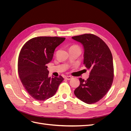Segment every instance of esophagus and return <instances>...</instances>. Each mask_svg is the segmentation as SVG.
<instances>
[{
    "mask_svg": "<svg viewBox=\"0 0 131 131\" xmlns=\"http://www.w3.org/2000/svg\"><path fill=\"white\" fill-rule=\"evenodd\" d=\"M72 78L71 77H70V76H67L66 77V79H67V80H70L71 79H72Z\"/></svg>",
    "mask_w": 131,
    "mask_h": 131,
    "instance_id": "1",
    "label": "esophagus"
}]
</instances>
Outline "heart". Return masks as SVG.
<instances>
[{
  "mask_svg": "<svg viewBox=\"0 0 131 131\" xmlns=\"http://www.w3.org/2000/svg\"><path fill=\"white\" fill-rule=\"evenodd\" d=\"M76 47V48H79V49H80V47H79L78 46H73L72 47Z\"/></svg>",
  "mask_w": 131,
  "mask_h": 131,
  "instance_id": "b5f03b06",
  "label": "heart"
}]
</instances>
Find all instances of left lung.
<instances>
[{"mask_svg":"<svg viewBox=\"0 0 131 131\" xmlns=\"http://www.w3.org/2000/svg\"><path fill=\"white\" fill-rule=\"evenodd\" d=\"M84 46V64L90 70L89 78L79 79L75 90L76 97L87 104L98 102L108 92L113 84L114 66L112 52L102 39L92 34L73 37Z\"/></svg>","mask_w":131,"mask_h":131,"instance_id":"1","label":"left lung"}]
</instances>
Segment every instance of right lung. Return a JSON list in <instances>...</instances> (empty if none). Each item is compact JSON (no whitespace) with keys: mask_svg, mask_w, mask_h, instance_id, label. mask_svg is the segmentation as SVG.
Returning a JSON list of instances; mask_svg holds the SVG:
<instances>
[{"mask_svg":"<svg viewBox=\"0 0 131 131\" xmlns=\"http://www.w3.org/2000/svg\"><path fill=\"white\" fill-rule=\"evenodd\" d=\"M65 38L39 37L30 39L19 54L18 72L24 88L37 101H45L54 96L64 79L49 77L47 64L52 59L55 49Z\"/></svg>","mask_w":131,"mask_h":131,"instance_id":"obj_1","label":"right lung"}]
</instances>
